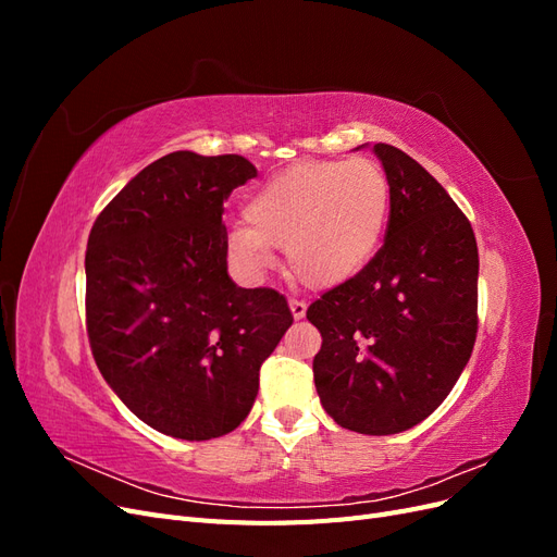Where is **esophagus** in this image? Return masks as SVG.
Returning a JSON list of instances; mask_svg holds the SVG:
<instances>
[{
	"instance_id": "obj_1",
	"label": "esophagus",
	"mask_w": 557,
	"mask_h": 557,
	"mask_svg": "<svg viewBox=\"0 0 557 557\" xmlns=\"http://www.w3.org/2000/svg\"><path fill=\"white\" fill-rule=\"evenodd\" d=\"M290 311H293V318L299 320V318L307 315V305L301 299H290Z\"/></svg>"
}]
</instances>
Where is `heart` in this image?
<instances>
[{
    "label": "heart",
    "instance_id": "b5f03b06",
    "mask_svg": "<svg viewBox=\"0 0 557 557\" xmlns=\"http://www.w3.org/2000/svg\"><path fill=\"white\" fill-rule=\"evenodd\" d=\"M391 211V183L372 160H305L250 195L246 221L227 234L232 258L252 274L285 248L290 276L327 290L374 258Z\"/></svg>",
    "mask_w": 557,
    "mask_h": 557
}]
</instances>
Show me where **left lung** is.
I'll return each mask as SVG.
<instances>
[{
  "mask_svg": "<svg viewBox=\"0 0 557 557\" xmlns=\"http://www.w3.org/2000/svg\"><path fill=\"white\" fill-rule=\"evenodd\" d=\"M387 183L385 242L358 276L307 309L323 336L313 381L336 425L397 434L453 391L479 330L474 230L442 183L404 150L374 144Z\"/></svg>",
  "mask_w": 557,
  "mask_h": 557,
  "instance_id": "8db88e82",
  "label": "left lung"
}]
</instances>
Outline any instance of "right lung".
Segmentation results:
<instances>
[{
	"label": "right lung",
	"instance_id": "1",
	"mask_svg": "<svg viewBox=\"0 0 557 557\" xmlns=\"http://www.w3.org/2000/svg\"><path fill=\"white\" fill-rule=\"evenodd\" d=\"M256 176L242 156L176 150L134 176L90 230L95 362L134 416L176 440L239 428L262 362L293 325L283 295L227 274L223 201Z\"/></svg>",
	"mask_w": 557,
	"mask_h": 557
}]
</instances>
